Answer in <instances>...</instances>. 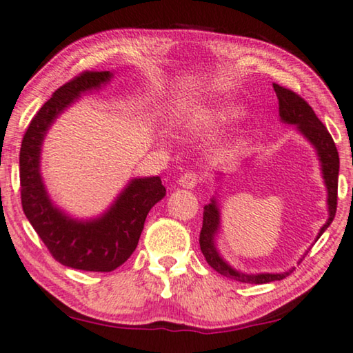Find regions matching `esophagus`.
Instances as JSON below:
<instances>
[{"instance_id":"1","label":"esophagus","mask_w":353,"mask_h":353,"mask_svg":"<svg viewBox=\"0 0 353 353\" xmlns=\"http://www.w3.org/2000/svg\"><path fill=\"white\" fill-rule=\"evenodd\" d=\"M199 179L198 174H194V172H187V174H183L181 179H179V185L183 187V188H194L199 183Z\"/></svg>"}]
</instances>
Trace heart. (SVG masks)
Listing matches in <instances>:
<instances>
[{
    "label": "heart",
    "mask_w": 353,
    "mask_h": 353,
    "mask_svg": "<svg viewBox=\"0 0 353 353\" xmlns=\"http://www.w3.org/2000/svg\"><path fill=\"white\" fill-rule=\"evenodd\" d=\"M239 114V109L234 108V106H227V108H222L217 112L214 114L215 120H228L231 117H236V115Z\"/></svg>",
    "instance_id": "obj_1"
}]
</instances>
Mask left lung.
<instances>
[{"label": "left lung", "mask_w": 353, "mask_h": 353, "mask_svg": "<svg viewBox=\"0 0 353 353\" xmlns=\"http://www.w3.org/2000/svg\"><path fill=\"white\" fill-rule=\"evenodd\" d=\"M272 87H274V92L279 99V115H281V120L285 123L296 125V128L304 134V138L315 147L319 160L322 163V174L325 179V185H327L328 190L330 217L327 220V223L320 228L317 236L319 239L320 236L323 234V231L330 227V223L333 222L336 215V208H338V149H336L334 141L328 133L327 126L320 122L312 108L309 106L299 94L292 92L290 88L277 85V83H272ZM219 227L220 212L217 203H215V199H212L210 204L204 206L203 228L201 233H199V247H201V252L206 261L222 276H227L230 279H233V281L243 283H268L272 281H282V279H285L293 271L292 270L287 272H281V274H270V272H265V274H244V272L233 270V268L219 255L217 247L214 244V236L217 233Z\"/></svg>", "instance_id": "obj_1"}]
</instances>
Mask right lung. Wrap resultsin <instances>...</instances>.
Returning a JSON list of instances; mask_svg holds the SVG:
<instances>
[{"mask_svg":"<svg viewBox=\"0 0 353 353\" xmlns=\"http://www.w3.org/2000/svg\"><path fill=\"white\" fill-rule=\"evenodd\" d=\"M110 71H82L57 88L25 131L20 147V198L31 227L61 265L109 272L130 259L149 210L166 194L160 177L133 179L101 217L74 220L54 206L39 172L41 145L49 126L82 93L108 83Z\"/></svg>","mask_w":353,"mask_h":353,"instance_id":"right-lung-1","label":"right lung"}]
</instances>
